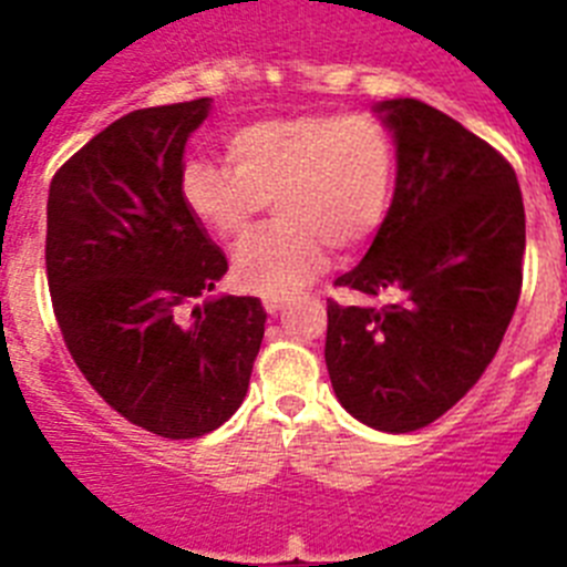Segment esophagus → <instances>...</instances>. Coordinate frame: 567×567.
<instances>
[{
	"instance_id": "1",
	"label": "esophagus",
	"mask_w": 567,
	"mask_h": 567,
	"mask_svg": "<svg viewBox=\"0 0 567 567\" xmlns=\"http://www.w3.org/2000/svg\"><path fill=\"white\" fill-rule=\"evenodd\" d=\"M284 303H287L284 298H264V309H267L269 315H278L280 309H284Z\"/></svg>"
}]
</instances>
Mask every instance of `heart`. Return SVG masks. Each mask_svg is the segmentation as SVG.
<instances>
[{
  "mask_svg": "<svg viewBox=\"0 0 567 567\" xmlns=\"http://www.w3.org/2000/svg\"><path fill=\"white\" fill-rule=\"evenodd\" d=\"M227 167L193 162L182 198L224 244L252 233L272 202L269 233L233 258L244 292L287 298L327 267L329 247L352 252L378 233L394 187V138L369 113H298L240 124L227 135Z\"/></svg>",
  "mask_w": 567,
  "mask_h": 567,
  "instance_id": "obj_1",
  "label": "heart"
}]
</instances>
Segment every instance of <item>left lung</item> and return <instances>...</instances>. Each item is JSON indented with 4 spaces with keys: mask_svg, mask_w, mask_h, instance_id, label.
<instances>
[{
    "mask_svg": "<svg viewBox=\"0 0 567 567\" xmlns=\"http://www.w3.org/2000/svg\"><path fill=\"white\" fill-rule=\"evenodd\" d=\"M374 113L394 138L392 207L338 287L383 307L329 300L327 369L340 405L378 432L434 423L494 360L523 287L517 173L452 115L417 99Z\"/></svg>",
    "mask_w": 567,
    "mask_h": 567,
    "instance_id": "8db88e82",
    "label": "left lung"
}]
</instances>
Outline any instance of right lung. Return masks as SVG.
<instances>
[{
  "mask_svg": "<svg viewBox=\"0 0 567 567\" xmlns=\"http://www.w3.org/2000/svg\"><path fill=\"white\" fill-rule=\"evenodd\" d=\"M213 102L133 110L50 182L48 284L87 383L130 423L189 440L227 423L249 389L267 312L209 295L221 247L182 198L187 138Z\"/></svg>",
  "mask_w": 567,
  "mask_h": 567,
  "instance_id": "add662e5",
  "label": "right lung"
}]
</instances>
